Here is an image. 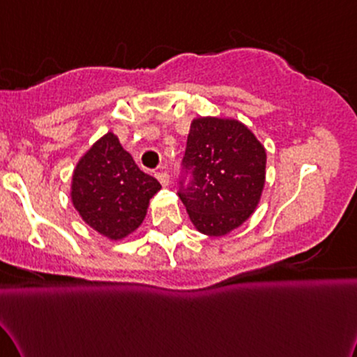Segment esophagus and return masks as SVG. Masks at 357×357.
Returning a JSON list of instances; mask_svg holds the SVG:
<instances>
[{
  "label": "esophagus",
  "mask_w": 357,
  "mask_h": 357,
  "mask_svg": "<svg viewBox=\"0 0 357 357\" xmlns=\"http://www.w3.org/2000/svg\"><path fill=\"white\" fill-rule=\"evenodd\" d=\"M155 177L158 178V182H160L164 187H167L170 183V175L167 174V172H158V174H155Z\"/></svg>",
  "instance_id": "1"
}]
</instances>
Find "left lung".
<instances>
[{"label": "left lung", "instance_id": "obj_1", "mask_svg": "<svg viewBox=\"0 0 357 357\" xmlns=\"http://www.w3.org/2000/svg\"><path fill=\"white\" fill-rule=\"evenodd\" d=\"M182 165L178 197L200 233L223 236L252 217L265 187L266 152L245 124L193 119Z\"/></svg>", "mask_w": 357, "mask_h": 357}]
</instances>
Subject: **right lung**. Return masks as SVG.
<instances>
[{
	"instance_id": "obj_1",
	"label": "right lung",
	"mask_w": 357,
	"mask_h": 357,
	"mask_svg": "<svg viewBox=\"0 0 357 357\" xmlns=\"http://www.w3.org/2000/svg\"><path fill=\"white\" fill-rule=\"evenodd\" d=\"M157 178L144 174L107 132L77 162L71 200L82 220L109 240H122L139 228L149 200L160 190Z\"/></svg>"
}]
</instances>
